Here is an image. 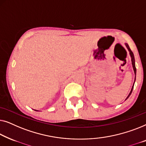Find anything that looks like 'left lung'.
<instances>
[{
  "mask_svg": "<svg viewBox=\"0 0 146 146\" xmlns=\"http://www.w3.org/2000/svg\"><path fill=\"white\" fill-rule=\"evenodd\" d=\"M125 45H126V48L127 49H128V52H129V54H130V57H131V61H132V67H133V69H134V74H135V79H134V84H133V86L132 87V89H131V91L130 92V93H129V94L128 95V96H127L126 99H125V100L128 99V98H129V96H130V94H132V90L133 89H134V83H135V75H136V68H135V59H134V53H133V52L131 51L130 47H129L128 44H125Z\"/></svg>",
  "mask_w": 146,
  "mask_h": 146,
  "instance_id": "obj_1",
  "label": "left lung"
}]
</instances>
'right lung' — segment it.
I'll return each instance as SVG.
<instances>
[{"label":"right lung","instance_id":"add662e5","mask_svg":"<svg viewBox=\"0 0 146 146\" xmlns=\"http://www.w3.org/2000/svg\"><path fill=\"white\" fill-rule=\"evenodd\" d=\"M35 110V111H38V110Z\"/></svg>","mask_w":146,"mask_h":146}]
</instances>
